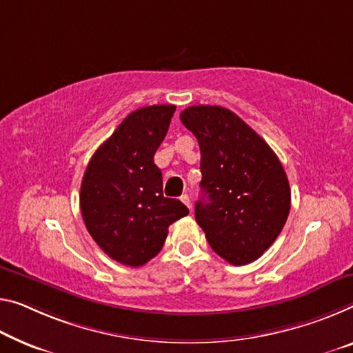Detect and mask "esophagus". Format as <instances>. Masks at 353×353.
Here are the masks:
<instances>
[{
  "label": "esophagus",
  "instance_id": "1",
  "mask_svg": "<svg viewBox=\"0 0 353 353\" xmlns=\"http://www.w3.org/2000/svg\"><path fill=\"white\" fill-rule=\"evenodd\" d=\"M180 200H181V202H183L184 205H186V207H188L189 210H191V199H189L188 194H183L181 197H180Z\"/></svg>",
  "mask_w": 353,
  "mask_h": 353
}]
</instances>
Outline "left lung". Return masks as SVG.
<instances>
[{"instance_id": "obj_1", "label": "left lung", "mask_w": 353, "mask_h": 353, "mask_svg": "<svg viewBox=\"0 0 353 353\" xmlns=\"http://www.w3.org/2000/svg\"><path fill=\"white\" fill-rule=\"evenodd\" d=\"M180 120L195 135L202 156L195 221L218 256L232 265L254 262L273 245L289 216L283 164L229 108L192 105Z\"/></svg>"}]
</instances>
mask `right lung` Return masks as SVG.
Segmentation results:
<instances>
[{"label": "right lung", "instance_id": "obj_1", "mask_svg": "<svg viewBox=\"0 0 353 353\" xmlns=\"http://www.w3.org/2000/svg\"><path fill=\"white\" fill-rule=\"evenodd\" d=\"M175 105H148L124 118L86 167L80 210L90 235L108 257L142 267L158 256L169 225L189 214L178 199L164 197L154 153Z\"/></svg>", "mask_w": 353, "mask_h": 353}]
</instances>
